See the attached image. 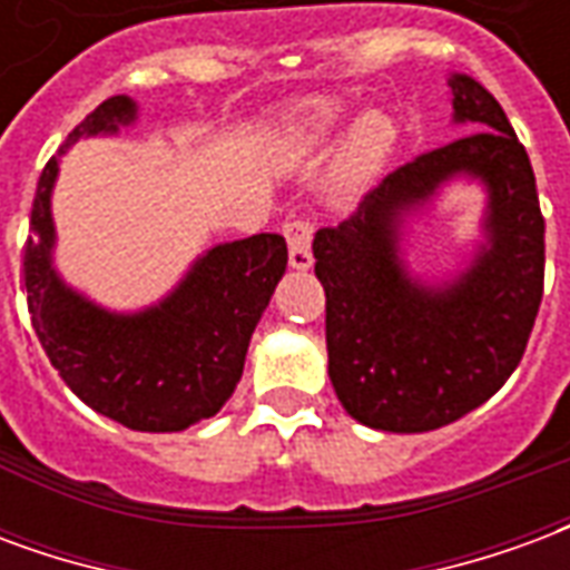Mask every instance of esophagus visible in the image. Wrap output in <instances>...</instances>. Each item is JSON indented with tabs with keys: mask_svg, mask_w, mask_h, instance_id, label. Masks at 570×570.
I'll return each instance as SVG.
<instances>
[{
	"mask_svg": "<svg viewBox=\"0 0 570 570\" xmlns=\"http://www.w3.org/2000/svg\"><path fill=\"white\" fill-rule=\"evenodd\" d=\"M284 237L286 244H289V268H296V272H308L311 262V225L305 219H289L284 225Z\"/></svg>",
	"mask_w": 570,
	"mask_h": 570,
	"instance_id": "esophagus-1",
	"label": "esophagus"
}]
</instances>
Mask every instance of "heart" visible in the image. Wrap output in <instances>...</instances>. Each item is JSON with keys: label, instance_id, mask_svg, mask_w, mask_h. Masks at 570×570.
<instances>
[{"label": "heart", "instance_id": "1", "mask_svg": "<svg viewBox=\"0 0 570 570\" xmlns=\"http://www.w3.org/2000/svg\"><path fill=\"white\" fill-rule=\"evenodd\" d=\"M345 112L347 100H342V97H311V100L296 104L289 112V128H286L289 149L296 155L321 151L326 142L333 140ZM396 137H400V128H396V118L387 109H382V106L360 109L345 128L338 161H335L338 188L357 191L366 183H372L391 158Z\"/></svg>", "mask_w": 570, "mask_h": 570}]
</instances>
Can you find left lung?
I'll return each instance as SVG.
<instances>
[{
	"label": "left lung",
	"instance_id": "obj_1",
	"mask_svg": "<svg viewBox=\"0 0 570 570\" xmlns=\"http://www.w3.org/2000/svg\"><path fill=\"white\" fill-rule=\"evenodd\" d=\"M449 88L452 121L470 134L387 174L351 219L314 235L330 382L351 419L384 433L445 428L498 394L543 296V216L525 146L476 79L452 72ZM458 178L487 191L483 240L452 275H415L407 223Z\"/></svg>",
	"mask_w": 570,
	"mask_h": 570
}]
</instances>
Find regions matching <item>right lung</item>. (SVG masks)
Masks as SVG:
<instances>
[{
	"mask_svg": "<svg viewBox=\"0 0 570 570\" xmlns=\"http://www.w3.org/2000/svg\"><path fill=\"white\" fill-rule=\"evenodd\" d=\"M137 116L130 97H109L45 164L23 249L27 305L51 366L85 406L130 430L176 433L213 419L235 394L253 330L286 272V240L253 235L216 244L140 311L104 308L69 286L55 265L60 155L79 140L116 137Z\"/></svg>",
	"mask_w": 570,
	"mask_h": 570,
	"instance_id": "add662e5",
	"label": "right lung"
}]
</instances>
